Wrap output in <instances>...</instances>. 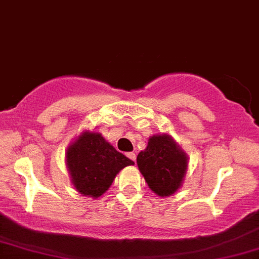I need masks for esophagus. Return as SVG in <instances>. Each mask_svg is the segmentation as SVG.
I'll use <instances>...</instances> for the list:
<instances>
[{"instance_id": "1", "label": "esophagus", "mask_w": 259, "mask_h": 259, "mask_svg": "<svg viewBox=\"0 0 259 259\" xmlns=\"http://www.w3.org/2000/svg\"><path fill=\"white\" fill-rule=\"evenodd\" d=\"M127 157H128L131 161H133L136 163V159H137V156H136V154L135 152H128V154H127Z\"/></svg>"}]
</instances>
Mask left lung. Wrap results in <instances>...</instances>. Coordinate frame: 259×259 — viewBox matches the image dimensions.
Here are the masks:
<instances>
[{"instance_id": "obj_1", "label": "left lung", "mask_w": 259, "mask_h": 259, "mask_svg": "<svg viewBox=\"0 0 259 259\" xmlns=\"http://www.w3.org/2000/svg\"><path fill=\"white\" fill-rule=\"evenodd\" d=\"M137 164L152 192L170 197L183 186L188 157L173 137L162 133L150 137L146 149L137 156Z\"/></svg>"}]
</instances>
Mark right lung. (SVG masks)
I'll return each instance as SVG.
<instances>
[{
	"mask_svg": "<svg viewBox=\"0 0 259 259\" xmlns=\"http://www.w3.org/2000/svg\"><path fill=\"white\" fill-rule=\"evenodd\" d=\"M135 164L102 137L101 133L82 131L66 150V165L72 185L85 197H101L115 177L127 165Z\"/></svg>",
	"mask_w": 259,
	"mask_h": 259,
	"instance_id": "add662e5",
	"label": "right lung"
}]
</instances>
